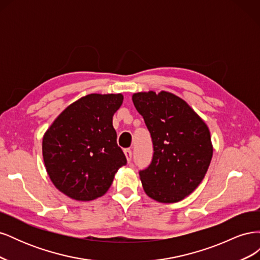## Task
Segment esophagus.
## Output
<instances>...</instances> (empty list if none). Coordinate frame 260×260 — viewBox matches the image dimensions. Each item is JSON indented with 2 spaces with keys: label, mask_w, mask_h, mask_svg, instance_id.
I'll list each match as a JSON object with an SVG mask.
<instances>
[{
  "label": "esophagus",
  "mask_w": 260,
  "mask_h": 260,
  "mask_svg": "<svg viewBox=\"0 0 260 260\" xmlns=\"http://www.w3.org/2000/svg\"><path fill=\"white\" fill-rule=\"evenodd\" d=\"M123 152H124L125 157H127V160H128V162H130V161H131V157H132V151H131L130 148H125Z\"/></svg>",
  "instance_id": "obj_1"
}]
</instances>
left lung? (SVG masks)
Masks as SVG:
<instances>
[{"mask_svg":"<svg viewBox=\"0 0 260 260\" xmlns=\"http://www.w3.org/2000/svg\"><path fill=\"white\" fill-rule=\"evenodd\" d=\"M132 101L154 147L151 165L139 172L145 193L160 203L182 201L209 167L212 144L207 124L185 101L166 91L135 93Z\"/></svg>","mask_w":260,"mask_h":260,"instance_id":"1","label":"left lung"}]
</instances>
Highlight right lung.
Wrapping results in <instances>:
<instances>
[{"label": "right lung", "instance_id": "add662e5", "mask_svg": "<svg viewBox=\"0 0 260 260\" xmlns=\"http://www.w3.org/2000/svg\"><path fill=\"white\" fill-rule=\"evenodd\" d=\"M122 101L120 93L89 94L65 108L44 133L46 171L68 198L84 202L101 198L127 164L113 127Z\"/></svg>", "mask_w": 260, "mask_h": 260}]
</instances>
